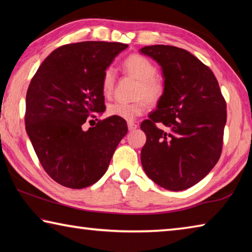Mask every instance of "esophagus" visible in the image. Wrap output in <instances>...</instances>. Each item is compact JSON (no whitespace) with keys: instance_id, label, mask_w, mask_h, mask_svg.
I'll return each instance as SVG.
<instances>
[{"instance_id":"1","label":"esophagus","mask_w":252,"mask_h":252,"mask_svg":"<svg viewBox=\"0 0 252 252\" xmlns=\"http://www.w3.org/2000/svg\"><path fill=\"white\" fill-rule=\"evenodd\" d=\"M136 127H138V126H136L135 123H133V122H129V123H127V129H129L130 131L136 129Z\"/></svg>"}]
</instances>
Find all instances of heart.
Here are the masks:
<instances>
[{
  "mask_svg": "<svg viewBox=\"0 0 252 252\" xmlns=\"http://www.w3.org/2000/svg\"><path fill=\"white\" fill-rule=\"evenodd\" d=\"M123 67L126 73L133 75L139 80V87L136 95L142 99L134 102H126L117 100L109 104L108 114L117 117L126 121H133L136 117L147 109L146 99L151 103H157L164 94V83L159 76H157V66L151 60L140 54H132L123 62ZM116 83V71L113 67H106L102 75V91L105 95H110ZM145 99H143V97Z\"/></svg>",
  "mask_w": 252,
  "mask_h": 252,
  "instance_id": "heart-1",
  "label": "heart"
}]
</instances>
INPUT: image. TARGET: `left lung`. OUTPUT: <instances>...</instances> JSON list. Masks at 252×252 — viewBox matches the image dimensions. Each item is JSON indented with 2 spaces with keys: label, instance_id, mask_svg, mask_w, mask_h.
I'll return each instance as SVG.
<instances>
[{
  "label": "left lung",
  "instance_id": "obj_1",
  "mask_svg": "<svg viewBox=\"0 0 252 252\" xmlns=\"http://www.w3.org/2000/svg\"><path fill=\"white\" fill-rule=\"evenodd\" d=\"M140 52L161 66L164 80L163 96L141 123L147 135L142 167L164 189L186 190L201 181L219 160L225 101L212 71L188 51L158 44Z\"/></svg>",
  "mask_w": 252,
  "mask_h": 252
}]
</instances>
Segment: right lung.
Masks as SVG:
<instances>
[{"label": "right lung", "mask_w": 252, "mask_h": 252, "mask_svg": "<svg viewBox=\"0 0 252 252\" xmlns=\"http://www.w3.org/2000/svg\"><path fill=\"white\" fill-rule=\"evenodd\" d=\"M126 48L101 41L60 46L29 85L25 129L42 167L60 185L82 189L99 181L126 134V120L117 117L83 127L91 113L104 112L102 75Z\"/></svg>", "instance_id": "1"}]
</instances>
